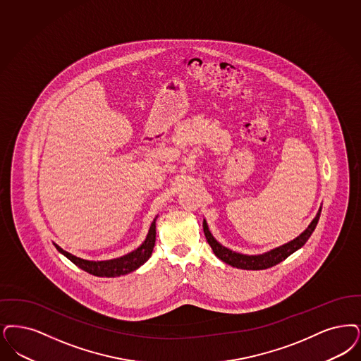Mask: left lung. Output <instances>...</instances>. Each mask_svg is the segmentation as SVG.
<instances>
[{
    "instance_id": "1",
    "label": "left lung",
    "mask_w": 361,
    "mask_h": 361,
    "mask_svg": "<svg viewBox=\"0 0 361 361\" xmlns=\"http://www.w3.org/2000/svg\"><path fill=\"white\" fill-rule=\"evenodd\" d=\"M321 215V207L318 209L317 215L312 220V223L309 224V227L305 231L297 236L295 239L290 240L288 243L279 245L276 248H273L264 254H259V255H245V254H240V252H235L230 248L220 245L216 239L212 236V233L208 228L207 221H202V230H204V235L207 238V242L211 245L214 254L216 255L217 258L223 260L224 263L230 264L232 267L236 269H243V270H264L269 267H273L275 264H278L279 262L286 259L290 257L293 252H295L297 250H300L310 238V235L314 231L316 226H317L318 219Z\"/></svg>"
}]
</instances>
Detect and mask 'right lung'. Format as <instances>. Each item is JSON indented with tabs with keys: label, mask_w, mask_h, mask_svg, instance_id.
I'll return each mask as SVG.
<instances>
[{
	"label": "right lung",
	"mask_w": 361,
	"mask_h": 361,
	"mask_svg": "<svg viewBox=\"0 0 361 361\" xmlns=\"http://www.w3.org/2000/svg\"><path fill=\"white\" fill-rule=\"evenodd\" d=\"M157 219V217H156ZM156 219L153 220L149 232L146 235L144 243L140 245L137 250L131 251L129 254L119 257L116 259L110 260H86L82 258H78L73 254L64 251L61 247L55 245L56 250L60 254H63L66 258L73 262V264H76L78 267H80L82 270H85L90 274L95 275V276H119V275L129 274L131 271L137 270L138 267H141L146 260L150 258L154 243H156Z\"/></svg>",
	"instance_id": "obj_1"
}]
</instances>
